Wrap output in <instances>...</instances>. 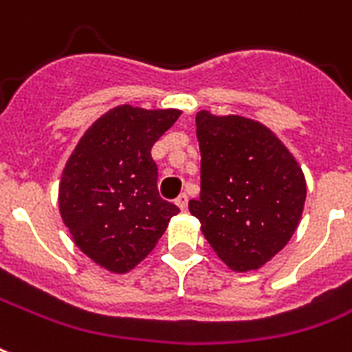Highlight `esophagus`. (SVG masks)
Segmentation results:
<instances>
[{
    "label": "esophagus",
    "instance_id": "esophagus-1",
    "mask_svg": "<svg viewBox=\"0 0 352 352\" xmlns=\"http://www.w3.org/2000/svg\"><path fill=\"white\" fill-rule=\"evenodd\" d=\"M177 206L181 208V210H186V206H188V195L186 194H181L179 197L175 199Z\"/></svg>",
    "mask_w": 352,
    "mask_h": 352
}]
</instances>
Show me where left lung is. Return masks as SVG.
<instances>
[{"label": "left lung", "mask_w": 352, "mask_h": 352, "mask_svg": "<svg viewBox=\"0 0 352 352\" xmlns=\"http://www.w3.org/2000/svg\"><path fill=\"white\" fill-rule=\"evenodd\" d=\"M201 194L188 208L234 272L264 265L294 236L307 199L299 164L262 123L197 112Z\"/></svg>", "instance_id": "1"}]
</instances>
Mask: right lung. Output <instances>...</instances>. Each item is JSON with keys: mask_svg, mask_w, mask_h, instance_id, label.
<instances>
[{"mask_svg": "<svg viewBox=\"0 0 352 352\" xmlns=\"http://www.w3.org/2000/svg\"><path fill=\"white\" fill-rule=\"evenodd\" d=\"M181 116L122 104L101 116L72 153L58 206L75 245L114 273L151 253L179 206L158 194L155 142Z\"/></svg>", "mask_w": 352, "mask_h": 352, "instance_id": "obj_1", "label": "right lung"}]
</instances>
